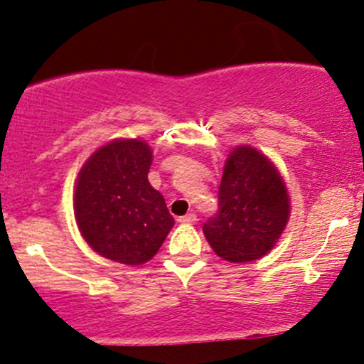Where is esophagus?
<instances>
[{
  "label": "esophagus",
  "mask_w": 364,
  "mask_h": 364,
  "mask_svg": "<svg viewBox=\"0 0 364 364\" xmlns=\"http://www.w3.org/2000/svg\"><path fill=\"white\" fill-rule=\"evenodd\" d=\"M178 222L179 223H196L197 222V215H193V213H188V215H185V216H179Z\"/></svg>",
  "instance_id": "34e87169"
}]
</instances>
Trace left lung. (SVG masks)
I'll return each mask as SVG.
<instances>
[{
	"mask_svg": "<svg viewBox=\"0 0 364 364\" xmlns=\"http://www.w3.org/2000/svg\"><path fill=\"white\" fill-rule=\"evenodd\" d=\"M218 199V215L203 227L216 255L245 264L273 250L291 216V196L273 161L253 146L234 148L223 165Z\"/></svg>",
	"mask_w": 364,
	"mask_h": 364,
	"instance_id": "8db88e82",
	"label": "left lung"
}]
</instances>
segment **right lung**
Segmentation results:
<instances>
[{"instance_id": "1", "label": "right lung", "mask_w": 364, "mask_h": 364, "mask_svg": "<svg viewBox=\"0 0 364 364\" xmlns=\"http://www.w3.org/2000/svg\"><path fill=\"white\" fill-rule=\"evenodd\" d=\"M153 151L142 139H114L80 167L73 215L84 241L114 262L151 260L174 225L164 196L148 181Z\"/></svg>"}]
</instances>
